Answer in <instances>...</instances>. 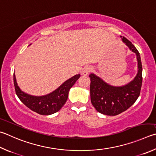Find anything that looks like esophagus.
Returning <instances> with one entry per match:
<instances>
[{
	"label": "esophagus",
	"mask_w": 156,
	"mask_h": 156,
	"mask_svg": "<svg viewBox=\"0 0 156 156\" xmlns=\"http://www.w3.org/2000/svg\"><path fill=\"white\" fill-rule=\"evenodd\" d=\"M92 71V67L90 66H86L84 67L83 71H82V74L84 76H87Z\"/></svg>",
	"instance_id": "esophagus-1"
}]
</instances>
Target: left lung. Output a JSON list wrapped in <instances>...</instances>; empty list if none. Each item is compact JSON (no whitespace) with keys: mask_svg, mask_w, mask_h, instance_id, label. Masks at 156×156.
I'll use <instances>...</instances> for the list:
<instances>
[{"mask_svg":"<svg viewBox=\"0 0 156 156\" xmlns=\"http://www.w3.org/2000/svg\"><path fill=\"white\" fill-rule=\"evenodd\" d=\"M122 40L137 56L138 70L134 80L125 86L112 87L93 73L89 75L90 101L98 112L106 115L115 116L128 109L140 95L142 87L143 68L140 53L128 39L123 37Z\"/></svg>","mask_w":156,"mask_h":156,"instance_id":"8db88e82","label":"left lung"}]
</instances>
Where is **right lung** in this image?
Wrapping results in <instances>:
<instances>
[{"instance_id": "right-lung-1", "label": "right lung", "mask_w": 156, "mask_h": 156, "mask_svg": "<svg viewBox=\"0 0 156 156\" xmlns=\"http://www.w3.org/2000/svg\"><path fill=\"white\" fill-rule=\"evenodd\" d=\"M80 76V74L75 75L65 82L55 91L40 97L30 95L22 91L16 83L15 74H13V84L17 96L25 106L39 115H49L58 112L63 106L67 100L70 88Z\"/></svg>"}]
</instances>
